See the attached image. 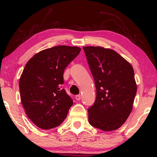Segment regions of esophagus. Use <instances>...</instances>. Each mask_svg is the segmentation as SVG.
Masks as SVG:
<instances>
[{
  "label": "esophagus",
  "mask_w": 157,
  "mask_h": 157,
  "mask_svg": "<svg viewBox=\"0 0 157 157\" xmlns=\"http://www.w3.org/2000/svg\"><path fill=\"white\" fill-rule=\"evenodd\" d=\"M76 99L77 100V101H79V100H81V96L80 95H76Z\"/></svg>",
  "instance_id": "obj_1"
}]
</instances>
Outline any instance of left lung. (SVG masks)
Returning a JSON list of instances; mask_svg holds the SVG:
<instances>
[{"instance_id": "8db88e82", "label": "left lung", "mask_w": 157, "mask_h": 157, "mask_svg": "<svg viewBox=\"0 0 157 157\" xmlns=\"http://www.w3.org/2000/svg\"><path fill=\"white\" fill-rule=\"evenodd\" d=\"M96 89L89 122L104 132L119 128L133 109L137 91L132 66L115 51L101 46L83 47Z\"/></svg>"}]
</instances>
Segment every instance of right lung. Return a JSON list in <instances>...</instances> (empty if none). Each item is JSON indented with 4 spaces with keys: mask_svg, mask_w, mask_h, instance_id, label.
<instances>
[{
    "mask_svg": "<svg viewBox=\"0 0 157 157\" xmlns=\"http://www.w3.org/2000/svg\"><path fill=\"white\" fill-rule=\"evenodd\" d=\"M80 51L77 46H54L37 53L25 64L19 81L21 100L38 128H56L67 117L73 101L61 89L63 72Z\"/></svg>",
    "mask_w": 157,
    "mask_h": 157,
    "instance_id": "right-lung-1",
    "label": "right lung"
}]
</instances>
